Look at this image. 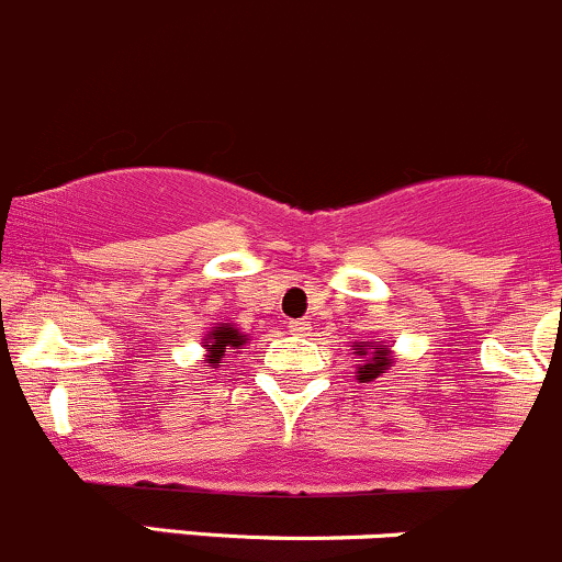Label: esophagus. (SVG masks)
<instances>
[{"instance_id": "1", "label": "esophagus", "mask_w": 562, "mask_h": 562, "mask_svg": "<svg viewBox=\"0 0 562 562\" xmlns=\"http://www.w3.org/2000/svg\"><path fill=\"white\" fill-rule=\"evenodd\" d=\"M291 334H296V337H310V331H313V323L307 321V317H302V321H291Z\"/></svg>"}]
</instances>
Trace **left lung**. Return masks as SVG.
<instances>
[{"instance_id":"8db88e82","label":"left lung","mask_w":562,"mask_h":562,"mask_svg":"<svg viewBox=\"0 0 562 562\" xmlns=\"http://www.w3.org/2000/svg\"><path fill=\"white\" fill-rule=\"evenodd\" d=\"M350 350H353L356 356L361 359L359 364V372H356V378H359L361 383L364 381H375L381 372L391 370V364H394V350H391V345H383V342H353L350 345Z\"/></svg>"}]
</instances>
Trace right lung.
Here are the masks:
<instances>
[{"label":"right lung","instance_id":"1","mask_svg":"<svg viewBox=\"0 0 562 562\" xmlns=\"http://www.w3.org/2000/svg\"><path fill=\"white\" fill-rule=\"evenodd\" d=\"M247 339V334H241L234 323H217V326H212V331L203 337V350H206L203 353V367H212V370L223 367V361L231 353L245 348Z\"/></svg>","mask_w":562,"mask_h":562}]
</instances>
